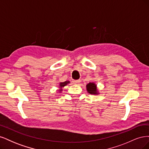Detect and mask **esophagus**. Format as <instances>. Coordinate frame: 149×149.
Masks as SVG:
<instances>
[{"mask_svg":"<svg viewBox=\"0 0 149 149\" xmlns=\"http://www.w3.org/2000/svg\"><path fill=\"white\" fill-rule=\"evenodd\" d=\"M73 83H74V84H79V83H81V80L80 79H78V80H74V81H73Z\"/></svg>","mask_w":149,"mask_h":149,"instance_id":"34e87169","label":"esophagus"}]
</instances>
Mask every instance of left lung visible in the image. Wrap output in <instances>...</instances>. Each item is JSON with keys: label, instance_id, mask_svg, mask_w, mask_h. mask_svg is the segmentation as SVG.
Masks as SVG:
<instances>
[{"label": "left lung", "instance_id": "8db88e82", "mask_svg": "<svg viewBox=\"0 0 149 149\" xmlns=\"http://www.w3.org/2000/svg\"><path fill=\"white\" fill-rule=\"evenodd\" d=\"M87 91L91 94H98V91L97 89L96 84L94 83H89L86 85Z\"/></svg>", "mask_w": 149, "mask_h": 149}]
</instances>
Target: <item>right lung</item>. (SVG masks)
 I'll return each instance as SVG.
<instances>
[{
    "instance_id": "1",
    "label": "right lung",
    "mask_w": 149,
    "mask_h": 149,
    "mask_svg": "<svg viewBox=\"0 0 149 149\" xmlns=\"http://www.w3.org/2000/svg\"><path fill=\"white\" fill-rule=\"evenodd\" d=\"M70 81H65V82H61V83H60V89H59V91H60V93H61V91H62V88H63L65 86H66V85H67L68 84V83H70Z\"/></svg>"
}]
</instances>
